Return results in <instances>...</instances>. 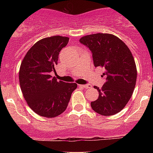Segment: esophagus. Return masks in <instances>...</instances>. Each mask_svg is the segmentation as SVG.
<instances>
[{
    "label": "esophagus",
    "instance_id": "1",
    "mask_svg": "<svg viewBox=\"0 0 153 153\" xmlns=\"http://www.w3.org/2000/svg\"><path fill=\"white\" fill-rule=\"evenodd\" d=\"M79 86H81V87H84V88H86V89H89V88H91L92 86L90 84H86V85H79Z\"/></svg>",
    "mask_w": 153,
    "mask_h": 153
}]
</instances>
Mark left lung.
Returning a JSON list of instances; mask_svg holds the SVG:
<instances>
[{
    "label": "left lung",
    "mask_w": 153,
    "mask_h": 153,
    "mask_svg": "<svg viewBox=\"0 0 153 153\" xmlns=\"http://www.w3.org/2000/svg\"><path fill=\"white\" fill-rule=\"evenodd\" d=\"M93 53L96 67L103 69L102 76L106 82L99 92L97 100L91 102L92 109L102 116H112L126 106L136 86L137 70L129 47L119 37L110 33H94L79 39Z\"/></svg>",
    "instance_id": "left-lung-1"
}]
</instances>
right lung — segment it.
<instances>
[{"instance_id": "add662e5", "label": "right lung", "mask_w": 153, "mask_h": 153, "mask_svg": "<svg viewBox=\"0 0 153 153\" xmlns=\"http://www.w3.org/2000/svg\"><path fill=\"white\" fill-rule=\"evenodd\" d=\"M67 36H53L35 43L21 62L19 80L25 100L34 113L53 118L66 110L75 83H65L52 77L59 53L68 44Z\"/></svg>"}]
</instances>
